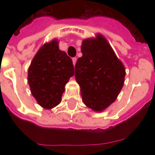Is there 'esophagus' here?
<instances>
[{"instance_id":"obj_1","label":"esophagus","mask_w":155,"mask_h":155,"mask_svg":"<svg viewBox=\"0 0 155 155\" xmlns=\"http://www.w3.org/2000/svg\"><path fill=\"white\" fill-rule=\"evenodd\" d=\"M76 61H77V59L74 57V58H72V61H73V64H74V66L76 64Z\"/></svg>"}]
</instances>
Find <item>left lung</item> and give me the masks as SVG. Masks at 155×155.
I'll use <instances>...</instances> for the list:
<instances>
[{
  "mask_svg": "<svg viewBox=\"0 0 155 155\" xmlns=\"http://www.w3.org/2000/svg\"><path fill=\"white\" fill-rule=\"evenodd\" d=\"M81 52L74 77L83 101L93 110H104L116 100L123 87L124 67L103 35L83 41Z\"/></svg>",
  "mask_w": 155,
  "mask_h": 155,
  "instance_id": "8db88e82",
  "label": "left lung"
}]
</instances>
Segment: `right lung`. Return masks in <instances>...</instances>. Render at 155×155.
<instances>
[{"label": "right lung", "mask_w": 155, "mask_h": 155, "mask_svg": "<svg viewBox=\"0 0 155 155\" xmlns=\"http://www.w3.org/2000/svg\"><path fill=\"white\" fill-rule=\"evenodd\" d=\"M74 75V65L56 40L45 44L33 58L28 70V83L32 95L45 109L60 104L64 86Z\"/></svg>", "instance_id": "add662e5"}]
</instances>
